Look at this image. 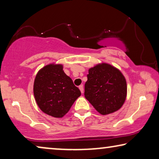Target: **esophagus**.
Listing matches in <instances>:
<instances>
[{
    "label": "esophagus",
    "instance_id": "34e87169",
    "mask_svg": "<svg viewBox=\"0 0 159 159\" xmlns=\"http://www.w3.org/2000/svg\"><path fill=\"white\" fill-rule=\"evenodd\" d=\"M79 88H80V91H81V93H83V92H84V88H83V85H80V86H79Z\"/></svg>",
    "mask_w": 159,
    "mask_h": 159
}]
</instances>
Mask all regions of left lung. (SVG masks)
Instances as JSON below:
<instances>
[{
  "instance_id": "left-lung-1",
  "label": "left lung",
  "mask_w": 159,
  "mask_h": 159,
  "mask_svg": "<svg viewBox=\"0 0 159 159\" xmlns=\"http://www.w3.org/2000/svg\"><path fill=\"white\" fill-rule=\"evenodd\" d=\"M84 97L102 115L118 111L127 97V82L118 69L102 63L88 71Z\"/></svg>"
}]
</instances>
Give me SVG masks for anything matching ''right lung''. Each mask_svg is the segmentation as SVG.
Instances as JSON below:
<instances>
[{
  "mask_svg": "<svg viewBox=\"0 0 159 159\" xmlns=\"http://www.w3.org/2000/svg\"><path fill=\"white\" fill-rule=\"evenodd\" d=\"M33 92L36 103L48 115L61 118L81 95L72 80L63 70L61 64H48L37 74Z\"/></svg>",
  "mask_w": 159,
  "mask_h": 159,
  "instance_id": "obj_1",
  "label": "right lung"
}]
</instances>
